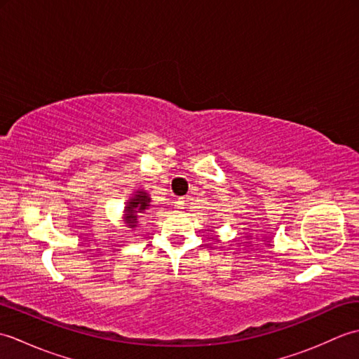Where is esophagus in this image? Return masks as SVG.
<instances>
[{
	"label": "esophagus",
	"mask_w": 359,
	"mask_h": 359,
	"mask_svg": "<svg viewBox=\"0 0 359 359\" xmlns=\"http://www.w3.org/2000/svg\"><path fill=\"white\" fill-rule=\"evenodd\" d=\"M187 202H188V197H180V199L177 201V208H185Z\"/></svg>",
	"instance_id": "esophagus-1"
}]
</instances>
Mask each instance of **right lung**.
Listing matches in <instances>:
<instances>
[{
    "label": "right lung",
    "mask_w": 359,
    "mask_h": 359,
    "mask_svg": "<svg viewBox=\"0 0 359 359\" xmlns=\"http://www.w3.org/2000/svg\"><path fill=\"white\" fill-rule=\"evenodd\" d=\"M149 197L144 191L137 193L131 201L128 202L129 207H126V224L134 228L137 225V212H142L149 207Z\"/></svg>",
    "instance_id": "obj_1"
}]
</instances>
